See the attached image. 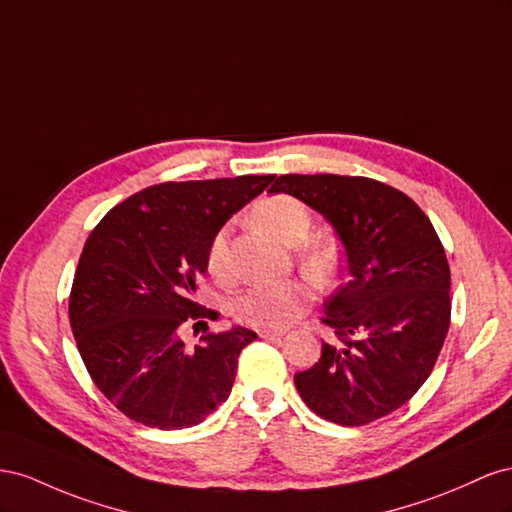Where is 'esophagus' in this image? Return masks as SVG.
<instances>
[{"mask_svg":"<svg viewBox=\"0 0 512 512\" xmlns=\"http://www.w3.org/2000/svg\"><path fill=\"white\" fill-rule=\"evenodd\" d=\"M283 334H285L283 330H259L261 339H281Z\"/></svg>","mask_w":512,"mask_h":512,"instance_id":"34e87169","label":"esophagus"}]
</instances>
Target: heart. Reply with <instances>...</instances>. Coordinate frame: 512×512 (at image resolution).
Returning a JSON list of instances; mask_svg holds the SVG:
<instances>
[{
    "instance_id": "heart-1",
    "label": "heart",
    "mask_w": 512,
    "mask_h": 512,
    "mask_svg": "<svg viewBox=\"0 0 512 512\" xmlns=\"http://www.w3.org/2000/svg\"><path fill=\"white\" fill-rule=\"evenodd\" d=\"M251 218L257 227L285 246H296L311 233L313 216L304 203L291 195H270L259 199L251 208ZM302 272L315 285H328L339 268V251L334 242L315 238L304 242L298 251ZM206 264L216 281L229 276V231L214 233L208 246ZM309 304V291L298 281L253 285L231 304L233 317L242 324L261 330H279L296 321Z\"/></svg>"
}]
</instances>
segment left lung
Returning <instances> with one entry per match:
<instances>
[{"label":"left lung","instance_id":"1","mask_svg":"<svg viewBox=\"0 0 512 512\" xmlns=\"http://www.w3.org/2000/svg\"><path fill=\"white\" fill-rule=\"evenodd\" d=\"M270 193L319 212L345 248L349 281L324 302L337 341L294 375L302 401L341 427L399 410L427 382L450 326V268L427 214L358 175L289 173Z\"/></svg>","mask_w":512,"mask_h":512}]
</instances>
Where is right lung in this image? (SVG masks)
<instances>
[{"instance_id":"obj_1","label":"right lung","mask_w":512,"mask_h":512,"mask_svg":"<svg viewBox=\"0 0 512 512\" xmlns=\"http://www.w3.org/2000/svg\"><path fill=\"white\" fill-rule=\"evenodd\" d=\"M272 180L156 184L109 210L87 238L70 328L94 384L130 420L186 429L227 401L238 356L257 334L233 326L188 345L184 330L216 315L195 302L214 233Z\"/></svg>"}]
</instances>
